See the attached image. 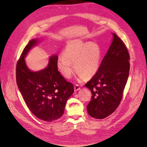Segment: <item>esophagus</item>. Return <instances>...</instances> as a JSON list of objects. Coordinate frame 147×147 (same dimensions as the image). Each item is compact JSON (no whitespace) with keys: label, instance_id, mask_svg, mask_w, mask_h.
<instances>
[{"label":"esophagus","instance_id":"34e87169","mask_svg":"<svg viewBox=\"0 0 147 147\" xmlns=\"http://www.w3.org/2000/svg\"><path fill=\"white\" fill-rule=\"evenodd\" d=\"M80 89V86L78 85V84H76L75 86H74V90H75V91H78V90H79Z\"/></svg>","mask_w":147,"mask_h":147}]
</instances>
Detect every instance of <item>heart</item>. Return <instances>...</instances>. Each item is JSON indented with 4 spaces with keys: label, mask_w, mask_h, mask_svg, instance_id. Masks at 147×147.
Here are the masks:
<instances>
[{
    "label": "heart",
    "mask_w": 147,
    "mask_h": 147,
    "mask_svg": "<svg viewBox=\"0 0 147 147\" xmlns=\"http://www.w3.org/2000/svg\"><path fill=\"white\" fill-rule=\"evenodd\" d=\"M100 59V49L96 43H87L76 39L66 45L63 55L57 59V67L63 76L67 78H71L76 70L80 78L82 79L84 76L91 77L95 74L99 69Z\"/></svg>",
    "instance_id": "1"
}]
</instances>
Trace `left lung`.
<instances>
[{
    "instance_id": "1",
    "label": "left lung",
    "mask_w": 147,
    "mask_h": 147,
    "mask_svg": "<svg viewBox=\"0 0 147 147\" xmlns=\"http://www.w3.org/2000/svg\"><path fill=\"white\" fill-rule=\"evenodd\" d=\"M107 53L95 74L86 84L92 93L87 107L92 117L102 119L113 113L122 99L130 71V55L115 34Z\"/></svg>"
}]
</instances>
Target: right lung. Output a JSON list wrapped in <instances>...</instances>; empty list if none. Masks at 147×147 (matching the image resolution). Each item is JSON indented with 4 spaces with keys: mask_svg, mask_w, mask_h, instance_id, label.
Returning a JSON list of instances; mask_svg holds the SVG:
<instances>
[{
    "mask_svg": "<svg viewBox=\"0 0 147 147\" xmlns=\"http://www.w3.org/2000/svg\"><path fill=\"white\" fill-rule=\"evenodd\" d=\"M36 41L30 40L18 60L16 82L30 111L40 120L52 121L63 115L66 103L74 92V86L58 71L56 55L51 56L45 69L32 72L28 69L24 57Z\"/></svg>",
    "mask_w": 147,
    "mask_h": 147,
    "instance_id": "right-lung-1",
    "label": "right lung"
}]
</instances>
